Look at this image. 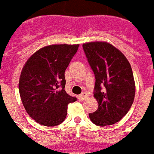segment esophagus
Listing matches in <instances>:
<instances>
[{
    "mask_svg": "<svg viewBox=\"0 0 154 154\" xmlns=\"http://www.w3.org/2000/svg\"><path fill=\"white\" fill-rule=\"evenodd\" d=\"M87 97H88V95H87V93L84 92V93H82V94H80V95L79 96V100H81V101H83V100H85Z\"/></svg>",
    "mask_w": 154,
    "mask_h": 154,
    "instance_id": "esophagus-1",
    "label": "esophagus"
}]
</instances>
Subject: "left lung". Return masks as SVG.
Instances as JSON below:
<instances>
[{
    "label": "left lung",
    "instance_id": "left-lung-1",
    "mask_svg": "<svg viewBox=\"0 0 154 154\" xmlns=\"http://www.w3.org/2000/svg\"><path fill=\"white\" fill-rule=\"evenodd\" d=\"M89 65L94 73V96L98 109L89 114L98 126L117 123L130 109L135 96V82L131 65L124 54L108 42L83 45Z\"/></svg>",
    "mask_w": 154,
    "mask_h": 154
}]
</instances>
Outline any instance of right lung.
I'll list each match as a JSON object with an SVG mask.
<instances>
[{"instance_id": "right-lung-1", "label": "right lung", "mask_w": 154, "mask_h": 154, "mask_svg": "<svg viewBox=\"0 0 154 154\" xmlns=\"http://www.w3.org/2000/svg\"><path fill=\"white\" fill-rule=\"evenodd\" d=\"M78 48L79 45H47L35 52L23 66L20 96L27 114L38 124L48 127L61 124L68 104L76 101L65 92V71Z\"/></svg>"}]
</instances>
